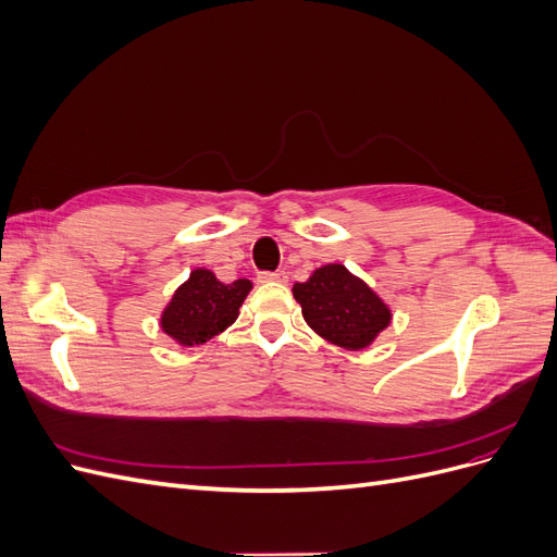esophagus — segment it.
<instances>
[{
  "label": "esophagus",
  "mask_w": 557,
  "mask_h": 557,
  "mask_svg": "<svg viewBox=\"0 0 557 557\" xmlns=\"http://www.w3.org/2000/svg\"><path fill=\"white\" fill-rule=\"evenodd\" d=\"M258 281L260 283H285V281H288V274H285V272H262L258 276Z\"/></svg>",
  "instance_id": "1"
}]
</instances>
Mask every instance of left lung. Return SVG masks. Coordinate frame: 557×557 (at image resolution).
<instances>
[{
  "label": "left lung",
  "instance_id": "left-lung-1",
  "mask_svg": "<svg viewBox=\"0 0 557 557\" xmlns=\"http://www.w3.org/2000/svg\"><path fill=\"white\" fill-rule=\"evenodd\" d=\"M293 297L307 325L346 350L369 348L393 320L383 297L342 262L318 267L305 283L293 285Z\"/></svg>",
  "mask_w": 557,
  "mask_h": 557
}]
</instances>
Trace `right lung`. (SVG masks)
Instances as JSON below:
<instances>
[{"mask_svg":"<svg viewBox=\"0 0 557 557\" xmlns=\"http://www.w3.org/2000/svg\"><path fill=\"white\" fill-rule=\"evenodd\" d=\"M250 290L248 278L223 283L211 269L197 267L166 301L160 313V330L183 348L205 344L239 318Z\"/></svg>","mask_w":557,"mask_h":557,"instance_id":"add662e5","label":"right lung"}]
</instances>
